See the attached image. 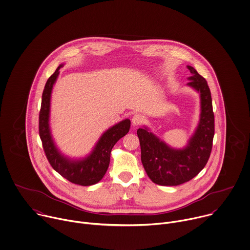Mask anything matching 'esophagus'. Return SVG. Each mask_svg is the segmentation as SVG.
I'll return each instance as SVG.
<instances>
[{"mask_svg": "<svg viewBox=\"0 0 250 250\" xmlns=\"http://www.w3.org/2000/svg\"><path fill=\"white\" fill-rule=\"evenodd\" d=\"M145 120H146V117H145L144 115L138 113V114H135V115L133 116V118H132V124H133L134 126H138V125H141Z\"/></svg>", "mask_w": 250, "mask_h": 250, "instance_id": "34e87169", "label": "esophagus"}]
</instances>
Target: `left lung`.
Returning a JSON list of instances; mask_svg holds the SVG:
<instances>
[{"label": "left lung", "instance_id": "left-lung-1", "mask_svg": "<svg viewBox=\"0 0 250 250\" xmlns=\"http://www.w3.org/2000/svg\"><path fill=\"white\" fill-rule=\"evenodd\" d=\"M190 76L187 86L196 91L200 99L198 124L183 148H175L160 140L149 128H139L141 159L149 179L160 186H178L195 177L206 165L214 137L212 99L206 80L188 65Z\"/></svg>", "mask_w": 250, "mask_h": 250}]
</instances>
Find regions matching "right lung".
I'll return each mask as SVG.
<instances>
[{"label":"right lung","instance_id":"obj_1","mask_svg":"<svg viewBox=\"0 0 250 250\" xmlns=\"http://www.w3.org/2000/svg\"><path fill=\"white\" fill-rule=\"evenodd\" d=\"M60 64L55 73L48 79L43 95L39 115V133L43 147L52 167L69 182L80 186H92L99 183L107 171L110 152L114 145L130 130V119H124L108 128L101 136L92 151L82 158H71L64 155L57 146L51 127V99L53 88L60 74Z\"/></svg>","mask_w":250,"mask_h":250}]
</instances>
